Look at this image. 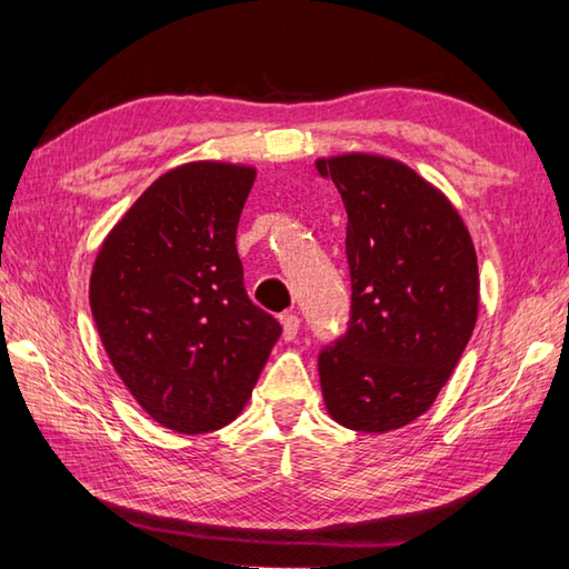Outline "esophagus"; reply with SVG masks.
<instances>
[{
	"instance_id": "esophagus-1",
	"label": "esophagus",
	"mask_w": 569,
	"mask_h": 569,
	"mask_svg": "<svg viewBox=\"0 0 569 569\" xmlns=\"http://www.w3.org/2000/svg\"><path fill=\"white\" fill-rule=\"evenodd\" d=\"M281 326H283V339L293 341L298 336V329H301V319L296 313H283L281 316Z\"/></svg>"
}]
</instances>
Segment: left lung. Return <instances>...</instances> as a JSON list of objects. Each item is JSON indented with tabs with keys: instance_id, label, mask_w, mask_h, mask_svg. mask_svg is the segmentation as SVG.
<instances>
[{
	"instance_id": "left-lung-1",
	"label": "left lung",
	"mask_w": 569,
	"mask_h": 569,
	"mask_svg": "<svg viewBox=\"0 0 569 569\" xmlns=\"http://www.w3.org/2000/svg\"><path fill=\"white\" fill-rule=\"evenodd\" d=\"M316 168L341 192L351 273L349 329L319 353L323 401L341 427L381 435L421 417L465 353L477 253L455 206L401 162L353 152Z\"/></svg>"
}]
</instances>
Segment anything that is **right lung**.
Listing matches in <instances>:
<instances>
[{
	"label": "right lung",
	"mask_w": 569,
	"mask_h": 569,
	"mask_svg": "<svg viewBox=\"0 0 569 569\" xmlns=\"http://www.w3.org/2000/svg\"><path fill=\"white\" fill-rule=\"evenodd\" d=\"M253 180V168L210 160L166 172L110 230L92 268V319L114 371L180 435L233 421L281 336L248 298L236 250Z\"/></svg>",
	"instance_id": "1"
}]
</instances>
